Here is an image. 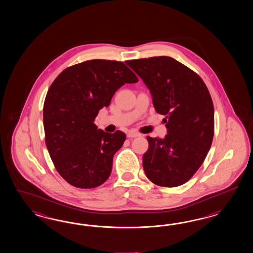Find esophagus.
Listing matches in <instances>:
<instances>
[{
	"label": "esophagus",
	"mask_w": 253,
	"mask_h": 253,
	"mask_svg": "<svg viewBox=\"0 0 253 253\" xmlns=\"http://www.w3.org/2000/svg\"><path fill=\"white\" fill-rule=\"evenodd\" d=\"M127 136L129 138H135L139 137V136H141V134L140 133H138V132H135V131H129L128 133H127Z\"/></svg>",
	"instance_id": "34e87169"
}]
</instances>
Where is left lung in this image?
<instances>
[{"label": "left lung", "mask_w": 253, "mask_h": 253, "mask_svg": "<svg viewBox=\"0 0 253 253\" xmlns=\"http://www.w3.org/2000/svg\"><path fill=\"white\" fill-rule=\"evenodd\" d=\"M126 64L150 90L155 109L165 116L168 130L163 139L146 137V177L163 187L182 185L199 169L212 143L214 107L207 86L195 71L169 56Z\"/></svg>", "instance_id": "left-lung-1"}]
</instances>
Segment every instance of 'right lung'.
I'll list each match as a JSON object with an SVG mask.
<instances>
[{
  "label": "right lung",
  "mask_w": 253,
  "mask_h": 253,
  "mask_svg": "<svg viewBox=\"0 0 253 253\" xmlns=\"http://www.w3.org/2000/svg\"><path fill=\"white\" fill-rule=\"evenodd\" d=\"M137 82L123 62L93 59L64 69L50 86L43 105L45 144L69 184L89 189L107 181L126 135L98 130L93 122L120 87Z\"/></svg>",
  "instance_id": "obj_1"
}]
</instances>
